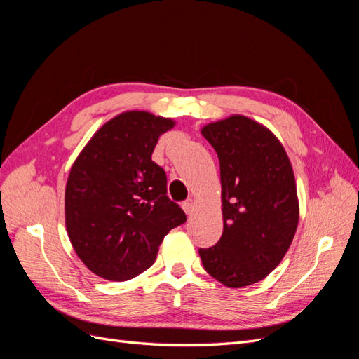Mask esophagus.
Listing matches in <instances>:
<instances>
[{"instance_id": "1", "label": "esophagus", "mask_w": 359, "mask_h": 359, "mask_svg": "<svg viewBox=\"0 0 359 359\" xmlns=\"http://www.w3.org/2000/svg\"><path fill=\"white\" fill-rule=\"evenodd\" d=\"M182 210H184V212H186L187 215H191L193 211H194V202L191 199L182 202Z\"/></svg>"}]
</instances>
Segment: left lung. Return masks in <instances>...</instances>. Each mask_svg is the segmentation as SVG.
Instances as JSON below:
<instances>
[{
  "mask_svg": "<svg viewBox=\"0 0 359 359\" xmlns=\"http://www.w3.org/2000/svg\"><path fill=\"white\" fill-rule=\"evenodd\" d=\"M220 161L223 235L199 248L202 265L227 287L264 280L285 257L299 219L295 177L266 127L232 115L202 128Z\"/></svg>",
  "mask_w": 359,
  "mask_h": 359,
  "instance_id": "8db88e82",
  "label": "left lung"
}]
</instances>
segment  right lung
<instances>
[{
    "label": "right lung",
    "instance_id": "right-lung-1",
    "mask_svg": "<svg viewBox=\"0 0 359 359\" xmlns=\"http://www.w3.org/2000/svg\"><path fill=\"white\" fill-rule=\"evenodd\" d=\"M175 126L145 111L116 115L74 160L66 186V227L76 255L95 276L126 281L154 264L158 245L187 220L168 198L166 173L151 160Z\"/></svg>",
    "mask_w": 359,
    "mask_h": 359
}]
</instances>
